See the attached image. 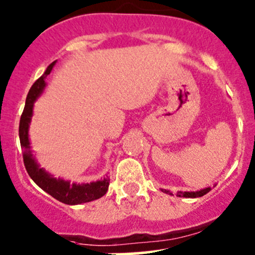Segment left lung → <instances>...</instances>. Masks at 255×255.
Instances as JSON below:
<instances>
[{"mask_svg": "<svg viewBox=\"0 0 255 255\" xmlns=\"http://www.w3.org/2000/svg\"><path fill=\"white\" fill-rule=\"evenodd\" d=\"M210 191H211V187H206V189H202V190H200V191H195V192L194 191L192 192L179 191L176 195L179 197H190V199H195V197L204 196V195H206L207 192H210ZM163 192H165V194H169V195H173L170 191H168V190H163Z\"/></svg>", "mask_w": 255, "mask_h": 255, "instance_id": "8db88e82", "label": "left lung"}]
</instances>
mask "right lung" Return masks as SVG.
Returning a JSON list of instances; mask_svg holds the SVG:
<instances>
[{
	"mask_svg": "<svg viewBox=\"0 0 255 255\" xmlns=\"http://www.w3.org/2000/svg\"><path fill=\"white\" fill-rule=\"evenodd\" d=\"M54 64H55V61H53L47 68L45 73L32 85L27 95V99H25V106L19 121V140L20 148L23 151V163H24L28 175L32 177L33 181L40 189H43L50 196H53L54 199L63 202V204L79 205L84 204V202L94 201V200L104 196L109 190L110 180L104 179L96 182L80 185L70 184L63 179H55L47 171L40 169L38 164L35 163L32 151H30L29 139H28V127H29L30 118L33 115V104L45 87L44 79L50 74Z\"/></svg>",
	"mask_w": 255,
	"mask_h": 255,
	"instance_id": "obj_1",
	"label": "right lung"
}]
</instances>
